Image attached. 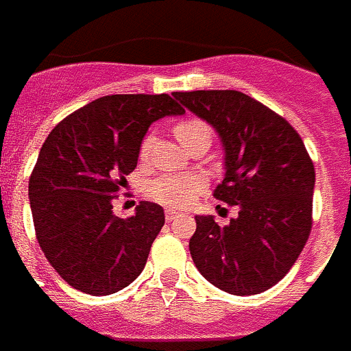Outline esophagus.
<instances>
[{
    "label": "esophagus",
    "mask_w": 351,
    "mask_h": 351,
    "mask_svg": "<svg viewBox=\"0 0 351 351\" xmlns=\"http://www.w3.org/2000/svg\"><path fill=\"white\" fill-rule=\"evenodd\" d=\"M178 215H180V213H178L176 210H166V221H168V223H171V221L176 219Z\"/></svg>",
    "instance_id": "1"
}]
</instances>
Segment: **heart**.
Segmentation results:
<instances>
[{"instance_id": "heart-1", "label": "heart", "mask_w": 351, "mask_h": 351, "mask_svg": "<svg viewBox=\"0 0 351 351\" xmlns=\"http://www.w3.org/2000/svg\"><path fill=\"white\" fill-rule=\"evenodd\" d=\"M176 136L178 140L187 147L193 141L198 140L200 136H210V126L202 121H183L176 126ZM153 147V134H147L141 141L140 156L147 158L149 151ZM206 189V180L198 173H180V176H162L156 178L149 185V195L158 202L171 206V208H185L193 204L202 195Z\"/></svg>"}]
</instances>
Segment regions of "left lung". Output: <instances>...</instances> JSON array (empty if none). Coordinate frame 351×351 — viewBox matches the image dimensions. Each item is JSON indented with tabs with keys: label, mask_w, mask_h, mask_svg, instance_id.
<instances>
[{
	"label": "left lung",
	"mask_w": 351,
	"mask_h": 351,
	"mask_svg": "<svg viewBox=\"0 0 351 351\" xmlns=\"http://www.w3.org/2000/svg\"><path fill=\"white\" fill-rule=\"evenodd\" d=\"M176 100L217 132L225 178L213 196L238 208L219 227L196 215L191 257L221 291L257 295L289 272L312 228L315 171L297 130L238 90L176 92Z\"/></svg>",
	"instance_id": "8db88e82"
}]
</instances>
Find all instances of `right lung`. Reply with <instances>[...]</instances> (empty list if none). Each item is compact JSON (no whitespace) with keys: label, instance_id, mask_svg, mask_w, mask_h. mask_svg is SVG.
Here are the masks:
<instances>
[{"label":"right lung","instance_id":"1","mask_svg":"<svg viewBox=\"0 0 351 351\" xmlns=\"http://www.w3.org/2000/svg\"><path fill=\"white\" fill-rule=\"evenodd\" d=\"M183 113L168 94H113L77 109L45 140L29 208L45 257L71 287L100 297L141 274L164 225L162 206L141 202L121 219L113 198L138 166L149 126Z\"/></svg>","mask_w":351,"mask_h":351}]
</instances>
